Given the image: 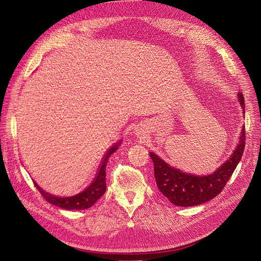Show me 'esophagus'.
Returning a JSON list of instances; mask_svg holds the SVG:
<instances>
[{
    "label": "esophagus",
    "mask_w": 261,
    "mask_h": 261,
    "mask_svg": "<svg viewBox=\"0 0 261 261\" xmlns=\"http://www.w3.org/2000/svg\"><path fill=\"white\" fill-rule=\"evenodd\" d=\"M135 135H137L138 137L144 136V135H145V130H144L143 128H137V129L135 130Z\"/></svg>",
    "instance_id": "esophagus-1"
}]
</instances>
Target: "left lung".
Here are the masks:
<instances>
[{"label": "left lung", "instance_id": "left-lung-1", "mask_svg": "<svg viewBox=\"0 0 261 261\" xmlns=\"http://www.w3.org/2000/svg\"><path fill=\"white\" fill-rule=\"evenodd\" d=\"M238 101L245 114L244 97L238 92ZM245 148V126L242 127L239 144L235 147L230 159L224 161L211 174L197 175L186 173L180 169L172 167L161 156L150 151L154 168V178L159 191L175 206L192 207L207 202L215 198L224 188L226 181L232 176L236 165L242 159Z\"/></svg>", "mask_w": 261, "mask_h": 261}]
</instances>
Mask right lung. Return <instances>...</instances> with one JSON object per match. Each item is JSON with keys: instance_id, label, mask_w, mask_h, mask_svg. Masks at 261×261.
Listing matches in <instances>:
<instances>
[{"instance_id": "1", "label": "right lung", "mask_w": 261, "mask_h": 261, "mask_svg": "<svg viewBox=\"0 0 261 261\" xmlns=\"http://www.w3.org/2000/svg\"><path fill=\"white\" fill-rule=\"evenodd\" d=\"M122 145V140H118L113 146L110 147L105 155L102 156L101 162L98 167V171L96 173V176L93 177L92 181L89 184L88 187H86L83 192L78 193L73 196H66L61 197L53 195L49 192L44 191L42 187L39 186L36 180H34L35 186L38 188V191L44 197L45 200L54 204L59 208L64 210H85L92 207L100 197L106 193L107 184H106V170L107 164L109 161V158L111 156L116 150L120 148Z\"/></svg>"}]
</instances>
